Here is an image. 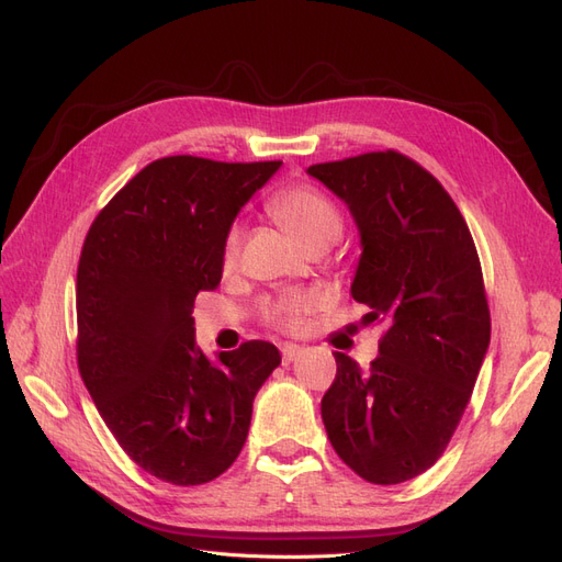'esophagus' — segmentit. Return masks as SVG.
I'll list each match as a JSON object with an SVG mask.
<instances>
[{
  "mask_svg": "<svg viewBox=\"0 0 562 562\" xmlns=\"http://www.w3.org/2000/svg\"><path fill=\"white\" fill-rule=\"evenodd\" d=\"M303 355V348L301 346H284L282 348V361L284 364H292V361L296 359V357H301Z\"/></svg>",
  "mask_w": 562,
  "mask_h": 562,
  "instance_id": "obj_1",
  "label": "esophagus"
}]
</instances>
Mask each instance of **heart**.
<instances>
[{"label": "heart", "mask_w": 562, "mask_h": 562, "mask_svg": "<svg viewBox=\"0 0 562 562\" xmlns=\"http://www.w3.org/2000/svg\"><path fill=\"white\" fill-rule=\"evenodd\" d=\"M270 214L307 247L317 240L336 238L342 231V220L338 207L315 187H289L270 198ZM240 247V228L233 226L224 243V266H233ZM311 307V301L303 296H286L266 307V319L278 329L294 331L301 327L303 313Z\"/></svg>", "instance_id": "obj_1"}]
</instances>
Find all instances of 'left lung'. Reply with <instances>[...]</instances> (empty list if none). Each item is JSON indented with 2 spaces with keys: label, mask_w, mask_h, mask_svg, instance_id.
<instances>
[{
  "label": "left lung",
  "mask_w": 562,
  "mask_h": 562,
  "mask_svg": "<svg viewBox=\"0 0 562 562\" xmlns=\"http://www.w3.org/2000/svg\"><path fill=\"white\" fill-rule=\"evenodd\" d=\"M305 172L348 205L361 245L350 294L385 324L369 371L334 352L322 420L361 479L404 483L441 458L491 346L472 233L437 179L396 151Z\"/></svg>",
  "instance_id": "1"
}]
</instances>
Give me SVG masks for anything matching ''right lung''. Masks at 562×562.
<instances>
[{"label":"right lung","instance_id":"add662e5","mask_svg":"<svg viewBox=\"0 0 562 562\" xmlns=\"http://www.w3.org/2000/svg\"><path fill=\"white\" fill-rule=\"evenodd\" d=\"M270 162H149L90 226L77 270L79 371L119 446L144 472L201 485L235 462L251 404L280 367L268 340L210 359L193 301L222 282L224 243Z\"/></svg>","mask_w":562,"mask_h":562}]
</instances>
